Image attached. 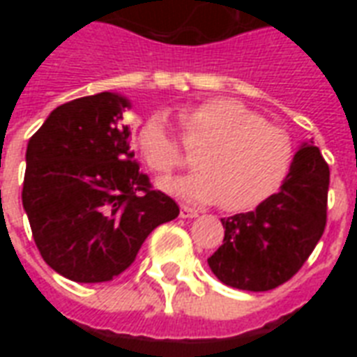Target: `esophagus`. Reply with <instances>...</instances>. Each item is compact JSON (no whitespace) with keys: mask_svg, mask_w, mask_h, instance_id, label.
I'll list each match as a JSON object with an SVG mask.
<instances>
[{"mask_svg":"<svg viewBox=\"0 0 357 357\" xmlns=\"http://www.w3.org/2000/svg\"><path fill=\"white\" fill-rule=\"evenodd\" d=\"M197 216H199V212L195 208H189V206H181V208H179V218H183V220H189V218Z\"/></svg>","mask_w":357,"mask_h":357,"instance_id":"esophagus-1","label":"esophagus"}]
</instances>
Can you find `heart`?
<instances>
[{
    "label": "heart",
    "mask_w": 357,
    "mask_h": 357,
    "mask_svg": "<svg viewBox=\"0 0 357 357\" xmlns=\"http://www.w3.org/2000/svg\"><path fill=\"white\" fill-rule=\"evenodd\" d=\"M183 141L202 147L197 172L162 179L164 193L195 204L222 202L229 212L258 206L269 199L294 162L289 133L237 99H208L178 112ZM135 149L155 174H170L181 164V149L162 114L151 116L135 135Z\"/></svg>",
    "instance_id": "obj_1"
}]
</instances>
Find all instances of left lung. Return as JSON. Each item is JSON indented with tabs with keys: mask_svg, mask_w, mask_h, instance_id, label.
<instances>
[{
	"mask_svg": "<svg viewBox=\"0 0 357 357\" xmlns=\"http://www.w3.org/2000/svg\"><path fill=\"white\" fill-rule=\"evenodd\" d=\"M329 166L314 141L300 143L275 195L252 212L224 218V245L208 258L212 273L241 291H271L289 281L321 239Z\"/></svg>",
	"mask_w": 357,
	"mask_h": 357,
	"instance_id": "obj_1",
	"label": "left lung"
}]
</instances>
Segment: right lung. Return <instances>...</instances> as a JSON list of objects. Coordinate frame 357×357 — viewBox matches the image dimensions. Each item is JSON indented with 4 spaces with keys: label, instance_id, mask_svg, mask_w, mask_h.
I'll return each mask as SVG.
<instances>
[{
    "label": "right lung",
    "instance_id": "right-lung-1",
    "mask_svg": "<svg viewBox=\"0 0 357 357\" xmlns=\"http://www.w3.org/2000/svg\"><path fill=\"white\" fill-rule=\"evenodd\" d=\"M130 107L116 91L74 99L51 110L28 141L22 206L36 247L76 283L120 275L149 233L179 214L139 170L122 122Z\"/></svg>",
    "mask_w": 357,
    "mask_h": 357
}]
</instances>
